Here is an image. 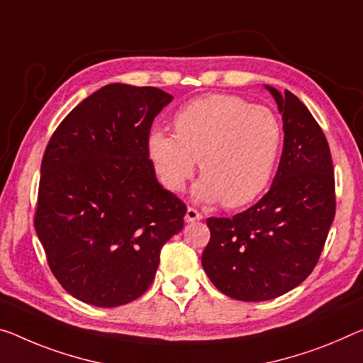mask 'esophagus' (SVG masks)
<instances>
[{
    "instance_id": "1",
    "label": "esophagus",
    "mask_w": 363,
    "mask_h": 363,
    "mask_svg": "<svg viewBox=\"0 0 363 363\" xmlns=\"http://www.w3.org/2000/svg\"><path fill=\"white\" fill-rule=\"evenodd\" d=\"M203 219V216H201L196 209H193V208H188L186 209V214H185V222H196V220H201Z\"/></svg>"
}]
</instances>
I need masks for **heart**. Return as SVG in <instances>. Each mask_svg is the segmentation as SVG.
<instances>
[{
  "label": "heart",
  "instance_id": "obj_1",
  "mask_svg": "<svg viewBox=\"0 0 363 363\" xmlns=\"http://www.w3.org/2000/svg\"><path fill=\"white\" fill-rule=\"evenodd\" d=\"M175 135L154 130L147 155L162 185L182 191L199 160L194 198L227 208L252 203L274 177L282 149L279 116L227 94L193 100L174 116Z\"/></svg>",
  "mask_w": 363,
  "mask_h": 363
}]
</instances>
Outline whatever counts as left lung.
Listing matches in <instances>:
<instances>
[{"mask_svg":"<svg viewBox=\"0 0 363 363\" xmlns=\"http://www.w3.org/2000/svg\"><path fill=\"white\" fill-rule=\"evenodd\" d=\"M282 115L284 147L272 185L252 208L206 220L201 256L211 282L243 302L276 298L300 286L318 263L336 214L330 146L292 92L264 86Z\"/></svg>","mask_w":363,"mask_h":363,"instance_id":"1","label":"left lung"}]
</instances>
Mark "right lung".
<instances>
[{"mask_svg": "<svg viewBox=\"0 0 363 363\" xmlns=\"http://www.w3.org/2000/svg\"><path fill=\"white\" fill-rule=\"evenodd\" d=\"M157 87L108 84L69 111L40 169L35 230L53 276L81 302L113 308L147 291L186 206L155 178L147 136L172 102Z\"/></svg>", "mask_w": 363, "mask_h": 363, "instance_id": "obj_1", "label": "right lung"}]
</instances>
